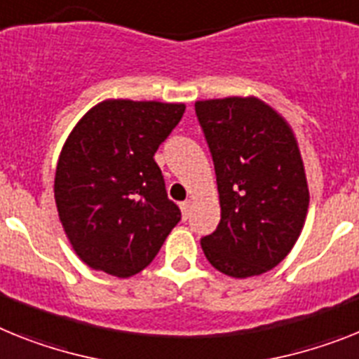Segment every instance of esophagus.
<instances>
[{
	"mask_svg": "<svg viewBox=\"0 0 359 359\" xmlns=\"http://www.w3.org/2000/svg\"><path fill=\"white\" fill-rule=\"evenodd\" d=\"M180 212H182V219H188L189 212H191V203L189 201H184V203H180Z\"/></svg>",
	"mask_w": 359,
	"mask_h": 359,
	"instance_id": "esophagus-1",
	"label": "esophagus"
}]
</instances>
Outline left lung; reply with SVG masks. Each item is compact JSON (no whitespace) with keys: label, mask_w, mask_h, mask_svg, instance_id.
Masks as SVG:
<instances>
[{"label":"left lung","mask_w":359,"mask_h":359,"mask_svg":"<svg viewBox=\"0 0 359 359\" xmlns=\"http://www.w3.org/2000/svg\"><path fill=\"white\" fill-rule=\"evenodd\" d=\"M210 147L221 221L201 239L219 272L250 277L287 257L305 222L309 188L287 122L257 98L195 104Z\"/></svg>","instance_id":"obj_1"}]
</instances>
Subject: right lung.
I'll use <instances>...</instances> for the list:
<instances>
[{
    "instance_id": "obj_1",
    "label": "right lung",
    "mask_w": 359,
    "mask_h": 359,
    "mask_svg": "<svg viewBox=\"0 0 359 359\" xmlns=\"http://www.w3.org/2000/svg\"><path fill=\"white\" fill-rule=\"evenodd\" d=\"M184 109V104L105 100L69 135L54 198L72 248L95 270L135 276L180 221L153 156Z\"/></svg>"
}]
</instances>
